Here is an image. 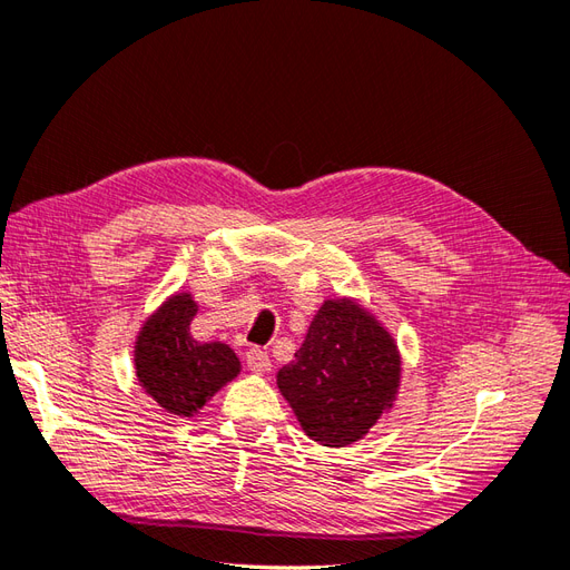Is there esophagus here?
Listing matches in <instances>:
<instances>
[{
	"mask_svg": "<svg viewBox=\"0 0 570 570\" xmlns=\"http://www.w3.org/2000/svg\"><path fill=\"white\" fill-rule=\"evenodd\" d=\"M245 358H247V368L254 371V373H268V371H271V358H268V354L262 352V350L252 347Z\"/></svg>",
	"mask_w": 570,
	"mask_h": 570,
	"instance_id": "1",
	"label": "esophagus"
}]
</instances>
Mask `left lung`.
Segmentation results:
<instances>
[{"instance_id":"1","label":"left lung","mask_w":570,"mask_h":570,"mask_svg":"<svg viewBox=\"0 0 570 570\" xmlns=\"http://www.w3.org/2000/svg\"><path fill=\"white\" fill-rule=\"evenodd\" d=\"M275 381L306 438L323 446H350L394 406L402 354L385 323L364 304L325 299L295 358Z\"/></svg>"}]
</instances>
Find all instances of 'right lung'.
Listing matches in <instances>:
<instances>
[{"label":"right lung","mask_w":570,"mask_h":570,"mask_svg":"<svg viewBox=\"0 0 570 570\" xmlns=\"http://www.w3.org/2000/svg\"><path fill=\"white\" fill-rule=\"evenodd\" d=\"M199 304L187 289L174 292L145 318L135 337L137 383L166 413L193 419L243 371L226 342H199L189 333Z\"/></svg>","instance_id":"add662e5"}]
</instances>
